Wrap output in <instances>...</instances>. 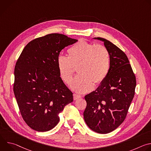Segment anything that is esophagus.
Masks as SVG:
<instances>
[{"mask_svg": "<svg viewBox=\"0 0 151 151\" xmlns=\"http://www.w3.org/2000/svg\"><path fill=\"white\" fill-rule=\"evenodd\" d=\"M81 97V96L80 95H78V94H73V99H74L75 100H78V99H80Z\"/></svg>", "mask_w": 151, "mask_h": 151, "instance_id": "34e87169", "label": "esophagus"}]
</instances>
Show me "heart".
Wrapping results in <instances>:
<instances>
[{
  "label": "heart",
  "mask_w": 151,
  "mask_h": 151,
  "mask_svg": "<svg viewBox=\"0 0 151 151\" xmlns=\"http://www.w3.org/2000/svg\"><path fill=\"white\" fill-rule=\"evenodd\" d=\"M68 57L60 55L57 66L63 81L70 84L75 68L78 75L72 84L76 92L83 93L101 84L109 74L111 68L109 52L105 47L80 40L68 50Z\"/></svg>",
  "instance_id": "b5f03b06"
}]
</instances>
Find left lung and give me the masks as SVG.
<instances>
[{
  "label": "left lung",
  "instance_id": "1",
  "mask_svg": "<svg viewBox=\"0 0 151 151\" xmlns=\"http://www.w3.org/2000/svg\"><path fill=\"white\" fill-rule=\"evenodd\" d=\"M104 42L111 57L109 74L94 91L86 95L84 120L91 130L109 133L124 121L135 93L136 79L126 54L108 40Z\"/></svg>",
  "mask_w": 151,
  "mask_h": 151
}]
</instances>
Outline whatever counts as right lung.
Wrapping results in <instances>:
<instances>
[{
    "label": "right lung",
    "mask_w": 151,
    "mask_h": 151,
    "mask_svg": "<svg viewBox=\"0 0 151 151\" xmlns=\"http://www.w3.org/2000/svg\"><path fill=\"white\" fill-rule=\"evenodd\" d=\"M78 41L51 33L30 41L15 66L14 93L24 121L33 130L47 132L60 121L58 114L73 100L57 66L60 51Z\"/></svg>",
    "instance_id": "right-lung-1"
}]
</instances>
